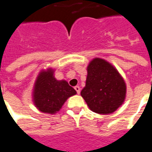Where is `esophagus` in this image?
Listing matches in <instances>:
<instances>
[{
    "instance_id": "1",
    "label": "esophagus",
    "mask_w": 152,
    "mask_h": 152,
    "mask_svg": "<svg viewBox=\"0 0 152 152\" xmlns=\"http://www.w3.org/2000/svg\"><path fill=\"white\" fill-rule=\"evenodd\" d=\"M75 91H77V94H80V91H81V88L79 86H76V87H75Z\"/></svg>"
}]
</instances>
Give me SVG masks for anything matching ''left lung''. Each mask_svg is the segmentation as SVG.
Returning a JSON list of instances; mask_svg holds the SVG:
<instances>
[{
    "instance_id": "obj_1",
    "label": "left lung",
    "mask_w": 152,
    "mask_h": 152,
    "mask_svg": "<svg viewBox=\"0 0 152 152\" xmlns=\"http://www.w3.org/2000/svg\"><path fill=\"white\" fill-rule=\"evenodd\" d=\"M86 86L81 96L94 113L110 114L121 106L126 96V85L120 73L104 59L96 57L87 65Z\"/></svg>"
}]
</instances>
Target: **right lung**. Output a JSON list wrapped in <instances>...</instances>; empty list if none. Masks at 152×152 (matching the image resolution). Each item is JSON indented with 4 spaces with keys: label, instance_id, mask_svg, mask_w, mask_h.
<instances>
[{
    "label": "right lung",
    "instance_id": "1",
    "mask_svg": "<svg viewBox=\"0 0 152 152\" xmlns=\"http://www.w3.org/2000/svg\"><path fill=\"white\" fill-rule=\"evenodd\" d=\"M55 70L52 68L42 69L35 79L32 100L42 113L55 114L61 110L70 96L77 94L65 80H57L54 77Z\"/></svg>",
    "mask_w": 152,
    "mask_h": 152
}]
</instances>
